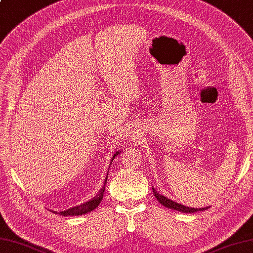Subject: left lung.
Returning a JSON list of instances; mask_svg holds the SVG:
<instances>
[{"label":"left lung","instance_id":"obj_1","mask_svg":"<svg viewBox=\"0 0 253 253\" xmlns=\"http://www.w3.org/2000/svg\"><path fill=\"white\" fill-rule=\"evenodd\" d=\"M152 191H153V194H155V196H156V199L159 201L160 204L168 207V209L180 211L182 212H195V211H205V210L209 209V207H204V209H192V207H187V206H184V205H181V204H179V203L173 202V201L168 199V197L159 194V193H158L155 190V187H152Z\"/></svg>","mask_w":253,"mask_h":253}]
</instances>
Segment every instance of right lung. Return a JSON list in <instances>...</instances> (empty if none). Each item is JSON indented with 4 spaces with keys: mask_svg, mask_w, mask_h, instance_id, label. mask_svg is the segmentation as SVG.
<instances>
[{
    "mask_svg": "<svg viewBox=\"0 0 253 253\" xmlns=\"http://www.w3.org/2000/svg\"><path fill=\"white\" fill-rule=\"evenodd\" d=\"M118 153H121V151H117L116 153H114V156L111 160V163L113 162V160L115 159V157L118 155ZM106 181H107V175H106V179L105 182H104V185L102 186L101 191L97 193L95 197H93L91 201H87L85 203H83V204L79 205V206H74L72 209H69L63 211H52L53 214H59V215H62V216H78V215H83V214H86V212H90L93 210H95L96 207L100 205V203L103 199V195H104V191H105V184H106Z\"/></svg>",
    "mask_w": 253,
    "mask_h": 253,
    "instance_id": "add662e5",
    "label": "right lung"
}]
</instances>
